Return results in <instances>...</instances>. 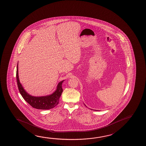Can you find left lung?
<instances>
[{
    "label": "left lung",
    "instance_id": "obj_1",
    "mask_svg": "<svg viewBox=\"0 0 146 146\" xmlns=\"http://www.w3.org/2000/svg\"><path fill=\"white\" fill-rule=\"evenodd\" d=\"M95 111H96V110H95ZM97 111H98V110H97Z\"/></svg>",
    "mask_w": 146,
    "mask_h": 146
}]
</instances>
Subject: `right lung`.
<instances>
[{"label":"right lung","mask_w":146,"mask_h":146,"mask_svg":"<svg viewBox=\"0 0 146 146\" xmlns=\"http://www.w3.org/2000/svg\"><path fill=\"white\" fill-rule=\"evenodd\" d=\"M16 78L18 88L23 99L34 108L41 110H48L56 107L58 104L59 99L63 92L62 84L63 81L58 83L56 90L50 95L43 97H34L28 94L21 84L18 75V64L17 67Z\"/></svg>","instance_id":"1"}]
</instances>
